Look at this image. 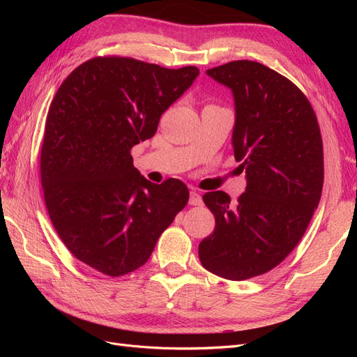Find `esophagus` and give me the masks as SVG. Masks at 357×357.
<instances>
[{
  "label": "esophagus",
  "instance_id": "1",
  "mask_svg": "<svg viewBox=\"0 0 357 357\" xmlns=\"http://www.w3.org/2000/svg\"><path fill=\"white\" fill-rule=\"evenodd\" d=\"M189 204L190 205H201L202 204V198L198 192H190V197H189Z\"/></svg>",
  "mask_w": 357,
  "mask_h": 357
}]
</instances>
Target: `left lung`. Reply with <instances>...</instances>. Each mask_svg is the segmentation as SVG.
Returning a JSON list of instances; mask_svg holds the SVG:
<instances>
[{"mask_svg": "<svg viewBox=\"0 0 357 357\" xmlns=\"http://www.w3.org/2000/svg\"><path fill=\"white\" fill-rule=\"evenodd\" d=\"M207 74L232 91V146L247 186L236 202L222 190L202 197L215 228L198 253L207 271L241 282L271 271L305 234L323 189L321 134L307 96L277 71L232 61Z\"/></svg>", "mask_w": 357, "mask_h": 357, "instance_id": "obj_1", "label": "left lung"}]
</instances>
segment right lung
<instances>
[{"label": "right lung", "instance_id": "right-lung-1", "mask_svg": "<svg viewBox=\"0 0 357 357\" xmlns=\"http://www.w3.org/2000/svg\"><path fill=\"white\" fill-rule=\"evenodd\" d=\"M134 58L96 56L62 82L47 113L40 172L50 220L80 262L121 277L143 266L186 207L185 183L146 180L131 149L198 77Z\"/></svg>", "mask_w": 357, "mask_h": 357}]
</instances>
